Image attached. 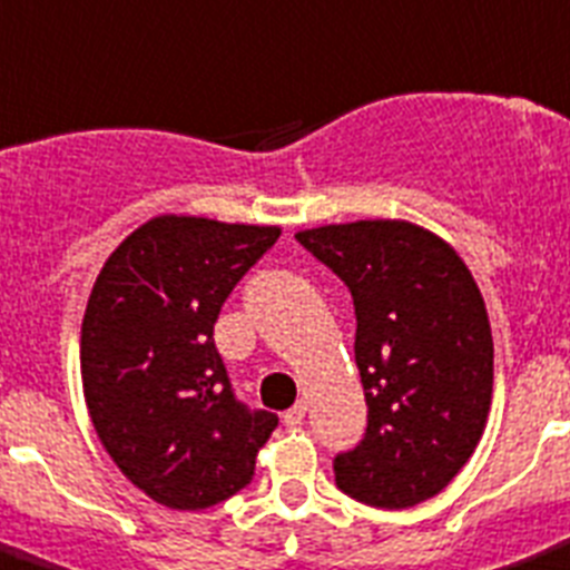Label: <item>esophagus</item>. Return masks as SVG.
Listing matches in <instances>:
<instances>
[{
    "label": "esophagus",
    "mask_w": 570,
    "mask_h": 570,
    "mask_svg": "<svg viewBox=\"0 0 570 570\" xmlns=\"http://www.w3.org/2000/svg\"><path fill=\"white\" fill-rule=\"evenodd\" d=\"M304 417H307V403H304V400H298V403H295L293 409L284 414V423L289 425V429H295V425L304 423Z\"/></svg>",
    "instance_id": "1"
}]
</instances>
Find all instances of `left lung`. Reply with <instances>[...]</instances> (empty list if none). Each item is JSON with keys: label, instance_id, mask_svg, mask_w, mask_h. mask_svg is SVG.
<instances>
[{"label": "left lung", "instance_id": "1", "mask_svg": "<svg viewBox=\"0 0 570 570\" xmlns=\"http://www.w3.org/2000/svg\"><path fill=\"white\" fill-rule=\"evenodd\" d=\"M295 240L342 277L356 307L365 440L336 458V484L403 510L463 470L492 403L484 298L455 248L409 219L304 228Z\"/></svg>", "mask_w": 570, "mask_h": 570}]
</instances>
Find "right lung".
<instances>
[{
	"label": "right lung",
	"instance_id": "add662e5",
	"mask_svg": "<svg viewBox=\"0 0 570 570\" xmlns=\"http://www.w3.org/2000/svg\"><path fill=\"white\" fill-rule=\"evenodd\" d=\"M281 226L147 219L107 257L80 327L89 417L115 466L156 504L205 510L255 475L269 411L234 400L214 324Z\"/></svg>",
	"mask_w": 570,
	"mask_h": 570
}]
</instances>
